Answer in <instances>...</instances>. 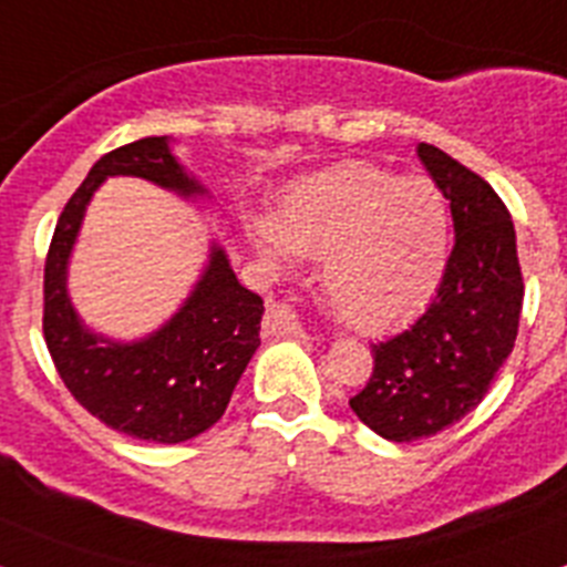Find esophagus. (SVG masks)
Wrapping results in <instances>:
<instances>
[{"instance_id":"obj_1","label":"esophagus","mask_w":567,"mask_h":567,"mask_svg":"<svg viewBox=\"0 0 567 567\" xmlns=\"http://www.w3.org/2000/svg\"><path fill=\"white\" fill-rule=\"evenodd\" d=\"M267 329L275 334H295V338L307 334V323L300 320V315L289 303H278V300L267 303Z\"/></svg>"}]
</instances>
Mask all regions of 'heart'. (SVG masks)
Here are the masks:
<instances>
[{
	"instance_id": "1",
	"label": "heart",
	"mask_w": 567,
	"mask_h": 567,
	"mask_svg": "<svg viewBox=\"0 0 567 567\" xmlns=\"http://www.w3.org/2000/svg\"><path fill=\"white\" fill-rule=\"evenodd\" d=\"M252 240L275 267L292 252L323 258L334 309L363 332H383L437 292L452 213L425 175L398 178L378 164L340 162L292 184L275 224H252Z\"/></svg>"
}]
</instances>
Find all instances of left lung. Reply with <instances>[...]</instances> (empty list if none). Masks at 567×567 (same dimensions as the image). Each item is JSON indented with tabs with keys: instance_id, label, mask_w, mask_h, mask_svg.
Masks as SVG:
<instances>
[{
	"instance_id": "obj_1",
	"label": "left lung",
	"mask_w": 567,
	"mask_h": 567,
	"mask_svg": "<svg viewBox=\"0 0 567 567\" xmlns=\"http://www.w3.org/2000/svg\"><path fill=\"white\" fill-rule=\"evenodd\" d=\"M417 155L452 207L454 249L432 307L372 346V378L349 400L392 443L434 437L477 409L514 349L525 289L514 221L491 184L434 144Z\"/></svg>"
}]
</instances>
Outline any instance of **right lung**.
<instances>
[{
  "mask_svg": "<svg viewBox=\"0 0 567 567\" xmlns=\"http://www.w3.org/2000/svg\"><path fill=\"white\" fill-rule=\"evenodd\" d=\"M113 175H135L182 198L204 187L175 162L167 135H150L102 155L59 215L44 260V340L59 378L93 417L147 443H184L221 420L255 349L264 300L235 278L218 244L182 309L133 343L84 327L68 295V264L84 213Z\"/></svg>",
  "mask_w": 567,
  "mask_h": 567,
  "instance_id": "obj_1",
  "label": "right lung"
}]
</instances>
